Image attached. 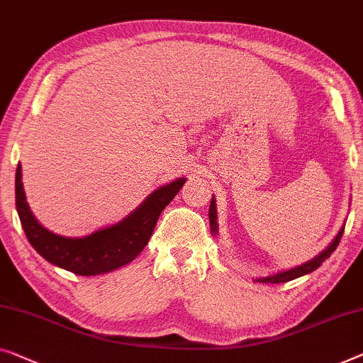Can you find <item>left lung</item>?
<instances>
[{
  "label": "left lung",
  "mask_w": 363,
  "mask_h": 363,
  "mask_svg": "<svg viewBox=\"0 0 363 363\" xmlns=\"http://www.w3.org/2000/svg\"><path fill=\"white\" fill-rule=\"evenodd\" d=\"M208 220H210V231H212V236H216V235H218V221H216V220H218V215H216V200H215V197H212V200H210ZM344 228H345V225L340 226L339 233L336 235V238H334L331 242H329L326 250H323L320 254H318V256L310 259V261L303 262L296 267L280 270V272L266 275V277H259L256 280H257V282H261V284H284V282H290V280H294V279H298V277H301V275L311 274L313 270H316L318 267H320L321 264L326 261V259L331 256L334 251H336V247L339 246L340 238H342Z\"/></svg>",
  "instance_id": "8db88e82"
}]
</instances>
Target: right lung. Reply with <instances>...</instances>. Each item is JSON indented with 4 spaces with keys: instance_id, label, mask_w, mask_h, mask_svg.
I'll return each instance as SVG.
<instances>
[{
    "instance_id": "obj_1",
    "label": "right lung",
    "mask_w": 363,
    "mask_h": 363,
    "mask_svg": "<svg viewBox=\"0 0 363 363\" xmlns=\"http://www.w3.org/2000/svg\"><path fill=\"white\" fill-rule=\"evenodd\" d=\"M186 184V177L155 189L133 212L117 223L83 238L53 233L39 223L26 200L23 167L16 169V208L30 246L53 266L77 275H101L132 262L148 245L166 205Z\"/></svg>"
}]
</instances>
